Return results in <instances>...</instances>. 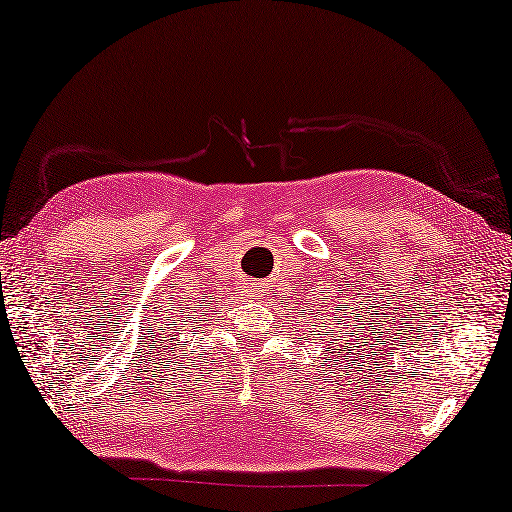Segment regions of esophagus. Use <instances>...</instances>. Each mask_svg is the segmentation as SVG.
<instances>
[{
    "instance_id": "1",
    "label": "esophagus",
    "mask_w": 512,
    "mask_h": 512,
    "mask_svg": "<svg viewBox=\"0 0 512 512\" xmlns=\"http://www.w3.org/2000/svg\"><path fill=\"white\" fill-rule=\"evenodd\" d=\"M245 291L243 293H260V282H254V280H245Z\"/></svg>"
}]
</instances>
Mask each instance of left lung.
Listing matches in <instances>:
<instances>
[{
    "label": "left lung",
    "mask_w": 512,
    "mask_h": 512,
    "mask_svg": "<svg viewBox=\"0 0 512 512\" xmlns=\"http://www.w3.org/2000/svg\"><path fill=\"white\" fill-rule=\"evenodd\" d=\"M326 301L329 302L328 305L325 304ZM321 304H323V306H326L328 310H334V313H328V317H339V315H343V310H341V308H347V304H345V306H341V304H336V302H334V297H332V302H330V295H326V297H321ZM310 313H313V310H310ZM350 315H354V313H350ZM343 321H345V319H343ZM350 334L354 336V332H350ZM343 339H345V336H343ZM334 341H336V339H334ZM339 341H341V339H339ZM345 347H347V343L343 345V352H345ZM350 354H352V352H350ZM330 360H332V358H330ZM347 365H350V363H347Z\"/></svg>",
    "instance_id": "8db88e82"
}]
</instances>
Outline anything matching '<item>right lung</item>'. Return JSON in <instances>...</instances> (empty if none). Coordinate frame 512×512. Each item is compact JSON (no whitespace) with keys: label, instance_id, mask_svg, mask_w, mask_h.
Wrapping results in <instances>:
<instances>
[{"label":"right lung","instance_id":"obj_1","mask_svg":"<svg viewBox=\"0 0 512 512\" xmlns=\"http://www.w3.org/2000/svg\"><path fill=\"white\" fill-rule=\"evenodd\" d=\"M171 326H173V328H176V326H178V319H173V323H171Z\"/></svg>","mask_w":512,"mask_h":512}]
</instances>
